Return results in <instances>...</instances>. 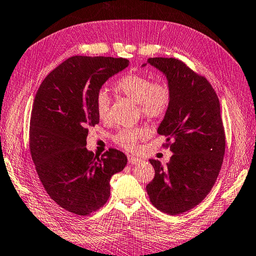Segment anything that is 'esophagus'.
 I'll return each instance as SVG.
<instances>
[{
  "label": "esophagus",
  "instance_id": "1",
  "mask_svg": "<svg viewBox=\"0 0 256 256\" xmlns=\"http://www.w3.org/2000/svg\"><path fill=\"white\" fill-rule=\"evenodd\" d=\"M140 162H142L141 158H138L136 156H133V155H130L128 156V163L131 165H134V164H138Z\"/></svg>",
  "mask_w": 256,
  "mask_h": 256
}]
</instances>
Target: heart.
<instances>
[{
	"label": "heart",
	"instance_id": "heart-1",
	"mask_svg": "<svg viewBox=\"0 0 256 256\" xmlns=\"http://www.w3.org/2000/svg\"><path fill=\"white\" fill-rule=\"evenodd\" d=\"M115 92L124 95L138 104L142 114L148 118L162 116L171 101V93L165 84L153 83L148 76L138 73L125 74L114 85ZM95 108L100 120L106 121L110 115V98L106 92L101 91L96 96ZM144 130H121L115 136L118 145L128 151H134L138 141L144 136Z\"/></svg>",
	"mask_w": 256,
	"mask_h": 256
}]
</instances>
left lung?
I'll use <instances>...</instances> for the list:
<instances>
[{"label": "left lung", "mask_w": 256, "mask_h": 256, "mask_svg": "<svg viewBox=\"0 0 256 256\" xmlns=\"http://www.w3.org/2000/svg\"><path fill=\"white\" fill-rule=\"evenodd\" d=\"M148 63L166 78L171 93L158 133L171 142L173 155L166 165L150 160L155 176L146 191L155 208L175 215L202 202L216 181L225 152L221 108L208 80L182 61L151 58Z\"/></svg>", "instance_id": "obj_1"}]
</instances>
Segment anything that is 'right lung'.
I'll list each match as a JSON object with an SVG mask.
<instances>
[{"label":"right lung","instance_id":"right-lung-1","mask_svg":"<svg viewBox=\"0 0 256 256\" xmlns=\"http://www.w3.org/2000/svg\"><path fill=\"white\" fill-rule=\"evenodd\" d=\"M126 58L72 56L53 70L35 95L30 150L38 178L54 202L86 215L106 203L110 180L128 163L110 148L102 158L86 146L88 128L100 122L95 101L102 85L128 68Z\"/></svg>","mask_w":256,"mask_h":256}]
</instances>
